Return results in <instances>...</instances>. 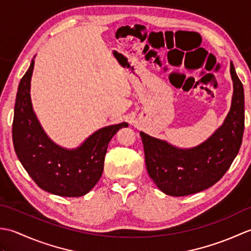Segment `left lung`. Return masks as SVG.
<instances>
[{
	"label": "left lung",
	"mask_w": 251,
	"mask_h": 251,
	"mask_svg": "<svg viewBox=\"0 0 251 251\" xmlns=\"http://www.w3.org/2000/svg\"><path fill=\"white\" fill-rule=\"evenodd\" d=\"M230 71L234 88L230 112L222 126L201 145L179 149L140 132L148 174L165 194L185 196L210 188L236 157L245 127L244 87L232 62Z\"/></svg>",
	"instance_id": "1"
}]
</instances>
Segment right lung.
Returning <instances> with one entry per match:
<instances>
[{"label":"right lung","instance_id":"right-lung-1","mask_svg":"<svg viewBox=\"0 0 251 251\" xmlns=\"http://www.w3.org/2000/svg\"><path fill=\"white\" fill-rule=\"evenodd\" d=\"M34 60L20 79L16 96L13 142L20 163L34 182L51 194L79 197L92 190L103 172L110 140L127 123L106 126L73 150L61 148L44 132L32 109L30 82Z\"/></svg>","mask_w":251,"mask_h":251}]
</instances>
